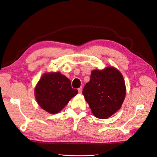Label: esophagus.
I'll list each match as a JSON object with an SVG mask.
<instances>
[{
    "label": "esophagus",
    "instance_id": "esophagus-1",
    "mask_svg": "<svg viewBox=\"0 0 157 157\" xmlns=\"http://www.w3.org/2000/svg\"><path fill=\"white\" fill-rule=\"evenodd\" d=\"M78 93H79V94H82V88H79L78 89Z\"/></svg>",
    "mask_w": 157,
    "mask_h": 157
}]
</instances>
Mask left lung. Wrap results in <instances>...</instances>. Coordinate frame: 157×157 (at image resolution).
<instances>
[{"label":"left lung","mask_w":157,"mask_h":157,"mask_svg":"<svg viewBox=\"0 0 157 157\" xmlns=\"http://www.w3.org/2000/svg\"><path fill=\"white\" fill-rule=\"evenodd\" d=\"M82 94L93 115L98 118H107L121 108L124 100V78L112 67L92 71L90 80L84 86Z\"/></svg>","instance_id":"1"}]
</instances>
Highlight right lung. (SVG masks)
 <instances>
[{
  "mask_svg": "<svg viewBox=\"0 0 157 157\" xmlns=\"http://www.w3.org/2000/svg\"><path fill=\"white\" fill-rule=\"evenodd\" d=\"M35 92L39 105L51 114L59 112L78 94L77 90L71 87L70 80L60 73L44 74Z\"/></svg>",
  "mask_w": 157,
  "mask_h": 157,
  "instance_id": "add662e5",
  "label": "right lung"
}]
</instances>
